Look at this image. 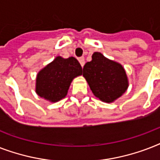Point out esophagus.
<instances>
[{"instance_id":"34e87169","label":"esophagus","mask_w":160,"mask_h":160,"mask_svg":"<svg viewBox=\"0 0 160 160\" xmlns=\"http://www.w3.org/2000/svg\"><path fill=\"white\" fill-rule=\"evenodd\" d=\"M79 61H80V65H81V66H84L85 65V58L84 57H80V59H79Z\"/></svg>"}]
</instances>
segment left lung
<instances>
[{
	"instance_id": "8db88e82",
	"label": "left lung",
	"mask_w": 160,
	"mask_h": 160,
	"mask_svg": "<svg viewBox=\"0 0 160 160\" xmlns=\"http://www.w3.org/2000/svg\"><path fill=\"white\" fill-rule=\"evenodd\" d=\"M83 75L95 96L106 103L120 97L129 86L124 67L100 52H95L92 60L85 64Z\"/></svg>"
}]
</instances>
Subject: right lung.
<instances>
[{
  "instance_id": "obj_1",
  "label": "right lung",
  "mask_w": 160,
  "mask_h": 160,
  "mask_svg": "<svg viewBox=\"0 0 160 160\" xmlns=\"http://www.w3.org/2000/svg\"><path fill=\"white\" fill-rule=\"evenodd\" d=\"M81 75L82 67L75 57L57 56L37 74L36 94L51 102H57L66 96L73 79Z\"/></svg>"
}]
</instances>
